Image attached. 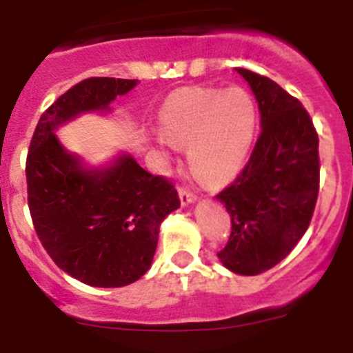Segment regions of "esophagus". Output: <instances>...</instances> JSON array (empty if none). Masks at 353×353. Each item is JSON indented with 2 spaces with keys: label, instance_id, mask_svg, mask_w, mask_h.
Returning a JSON list of instances; mask_svg holds the SVG:
<instances>
[{
  "label": "esophagus",
  "instance_id": "1",
  "mask_svg": "<svg viewBox=\"0 0 353 353\" xmlns=\"http://www.w3.org/2000/svg\"><path fill=\"white\" fill-rule=\"evenodd\" d=\"M179 196H180V203H182V207H187V205L194 203L196 196L192 194V192H189L187 189H179Z\"/></svg>",
  "mask_w": 353,
  "mask_h": 353
}]
</instances>
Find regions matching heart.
Returning <instances> with one entry per match:
<instances>
[{
  "label": "heart",
  "mask_w": 353,
  "mask_h": 353,
  "mask_svg": "<svg viewBox=\"0 0 353 353\" xmlns=\"http://www.w3.org/2000/svg\"><path fill=\"white\" fill-rule=\"evenodd\" d=\"M154 145L187 148L192 173L212 185L233 182L244 170L258 132V108L248 90L232 86L180 88L170 93L157 114Z\"/></svg>",
  "instance_id": "b5f03b06"
}]
</instances>
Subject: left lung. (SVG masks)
Masks as SVG:
<instances>
[{"label": "left lung", "instance_id": "1", "mask_svg": "<svg viewBox=\"0 0 353 353\" xmlns=\"http://www.w3.org/2000/svg\"><path fill=\"white\" fill-rule=\"evenodd\" d=\"M260 109L261 134L235 182L217 194L232 235L217 252L240 276H256L290 254L313 217L320 182L318 136L297 99L269 77L235 68Z\"/></svg>", "mask_w": 353, "mask_h": 353}]
</instances>
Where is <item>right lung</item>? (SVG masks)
I'll use <instances>...</instances> for the list:
<instances>
[{"instance_id": "obj_1", "label": "right lung", "mask_w": 353, "mask_h": 353, "mask_svg": "<svg viewBox=\"0 0 353 353\" xmlns=\"http://www.w3.org/2000/svg\"><path fill=\"white\" fill-rule=\"evenodd\" d=\"M136 84L81 81L40 117L28 152V205L43 249L63 272L97 288L127 286L150 269L159 228L180 207L179 192L129 152L92 166L68 152L56 130L81 114H109L111 102Z\"/></svg>"}]
</instances>
